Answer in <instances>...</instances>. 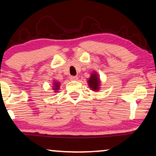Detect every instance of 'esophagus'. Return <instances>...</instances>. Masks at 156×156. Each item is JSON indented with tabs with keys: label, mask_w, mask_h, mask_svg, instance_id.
Here are the masks:
<instances>
[{
	"label": "esophagus",
	"mask_w": 156,
	"mask_h": 156,
	"mask_svg": "<svg viewBox=\"0 0 156 156\" xmlns=\"http://www.w3.org/2000/svg\"><path fill=\"white\" fill-rule=\"evenodd\" d=\"M78 76H70V79L71 80H78Z\"/></svg>",
	"instance_id": "esophagus-1"
}]
</instances>
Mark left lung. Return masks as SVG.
<instances>
[{
    "label": "left lung",
    "mask_w": 156,
    "mask_h": 156,
    "mask_svg": "<svg viewBox=\"0 0 156 156\" xmlns=\"http://www.w3.org/2000/svg\"><path fill=\"white\" fill-rule=\"evenodd\" d=\"M88 85H89L90 88H91L93 90H98V88H99V79H98V77L97 75L96 74V73H93L90 76V78L88 80Z\"/></svg>",
    "instance_id": "left-lung-1"
}]
</instances>
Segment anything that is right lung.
I'll return each mask as SVG.
<instances>
[{
    "label": "right lung",
    "mask_w": 156,
    "mask_h": 156,
    "mask_svg": "<svg viewBox=\"0 0 156 156\" xmlns=\"http://www.w3.org/2000/svg\"><path fill=\"white\" fill-rule=\"evenodd\" d=\"M54 87H55V88L54 89L55 90H58L59 89V86H60V83H58V82H55V83H54Z\"/></svg>",
    "instance_id": "obj_1"
}]
</instances>
